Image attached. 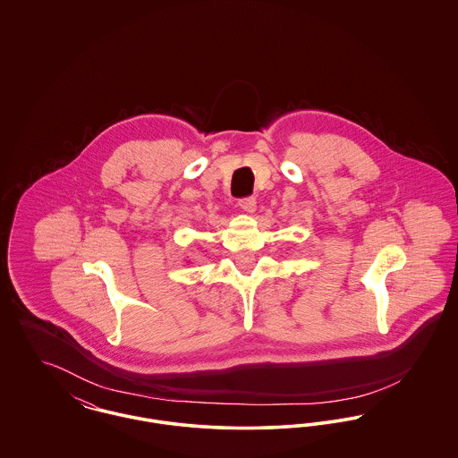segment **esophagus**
Segmentation results:
<instances>
[{
	"label": "esophagus",
	"instance_id": "1",
	"mask_svg": "<svg viewBox=\"0 0 458 458\" xmlns=\"http://www.w3.org/2000/svg\"><path fill=\"white\" fill-rule=\"evenodd\" d=\"M239 206L245 213H254L256 211V197H243V199H240Z\"/></svg>",
	"mask_w": 458,
	"mask_h": 458
}]
</instances>
